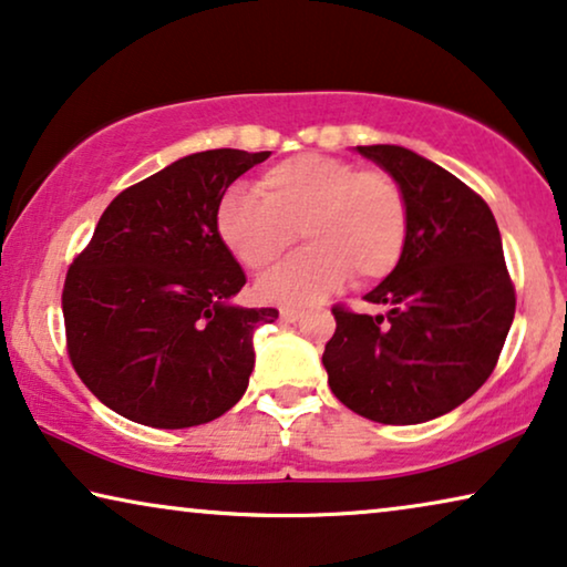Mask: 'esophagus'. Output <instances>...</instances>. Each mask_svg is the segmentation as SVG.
Segmentation results:
<instances>
[{
    "label": "esophagus",
    "mask_w": 567,
    "mask_h": 567,
    "mask_svg": "<svg viewBox=\"0 0 567 567\" xmlns=\"http://www.w3.org/2000/svg\"><path fill=\"white\" fill-rule=\"evenodd\" d=\"M280 318L285 323H295V321H300L302 318V310H298V308H282L280 310Z\"/></svg>",
    "instance_id": "obj_1"
}]
</instances>
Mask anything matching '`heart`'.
Segmentation results:
<instances>
[{"instance_id":"b5f03b06","label":"heart","mask_w":567,"mask_h":567,"mask_svg":"<svg viewBox=\"0 0 567 567\" xmlns=\"http://www.w3.org/2000/svg\"><path fill=\"white\" fill-rule=\"evenodd\" d=\"M257 195L230 189L215 230L238 265L265 272L300 236L308 246L261 277L257 295L302 308L329 298L349 277L382 280L401 259L409 230L403 189L388 172L360 169L326 154H298L269 166Z\"/></svg>"}]
</instances>
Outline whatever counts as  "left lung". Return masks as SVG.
Returning <instances> with one entry per match:
<instances>
[{"label": "left lung", "mask_w": 567, "mask_h": 567, "mask_svg": "<svg viewBox=\"0 0 567 567\" xmlns=\"http://www.w3.org/2000/svg\"><path fill=\"white\" fill-rule=\"evenodd\" d=\"M403 189L405 246L367 302L385 313L333 308L323 352L329 388L378 424L409 426L465 403L498 362L516 295L491 207L465 182L403 146H357Z\"/></svg>", "instance_id": "8db88e82"}]
</instances>
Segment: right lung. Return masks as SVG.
I'll use <instances>...</instances> for the list:
<instances>
[{"instance_id":"right-lung-1","label":"right lung","mask_w":567,"mask_h":567,"mask_svg":"<svg viewBox=\"0 0 567 567\" xmlns=\"http://www.w3.org/2000/svg\"><path fill=\"white\" fill-rule=\"evenodd\" d=\"M269 151L213 148L123 189L69 267L63 323L71 364L107 409L135 424L187 429L241 401L254 331L275 308L230 306L246 285L215 210Z\"/></svg>"}]
</instances>
